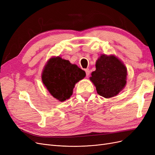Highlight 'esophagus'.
Here are the masks:
<instances>
[{
	"label": "esophagus",
	"mask_w": 155,
	"mask_h": 155,
	"mask_svg": "<svg viewBox=\"0 0 155 155\" xmlns=\"http://www.w3.org/2000/svg\"><path fill=\"white\" fill-rule=\"evenodd\" d=\"M85 70V72H86L87 77H88V76L90 75V73H91L90 70H89V68H86Z\"/></svg>",
	"instance_id": "1"
}]
</instances>
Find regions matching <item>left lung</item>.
Instances as JSON below:
<instances>
[{
  "label": "left lung",
  "instance_id": "left-lung-1",
  "mask_svg": "<svg viewBox=\"0 0 155 155\" xmlns=\"http://www.w3.org/2000/svg\"><path fill=\"white\" fill-rule=\"evenodd\" d=\"M96 68L90 79L94 84L98 94L106 98L112 97L124 88L127 69L115 56L101 55L97 60Z\"/></svg>",
  "mask_w": 155,
  "mask_h": 155
}]
</instances>
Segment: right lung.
Returning <instances> with one entry per match:
<instances>
[{
	"mask_svg": "<svg viewBox=\"0 0 155 155\" xmlns=\"http://www.w3.org/2000/svg\"><path fill=\"white\" fill-rule=\"evenodd\" d=\"M84 70L59 57L51 58L45 66L42 79L49 92L60 101L71 96L75 84L85 77Z\"/></svg>",
	"mask_w": 155,
	"mask_h": 155,
	"instance_id": "obj_1",
	"label": "right lung"
}]
</instances>
